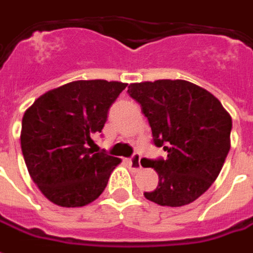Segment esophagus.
<instances>
[{
  "mask_svg": "<svg viewBox=\"0 0 253 253\" xmlns=\"http://www.w3.org/2000/svg\"><path fill=\"white\" fill-rule=\"evenodd\" d=\"M128 164L132 171H139L141 169V162H140V155H133L132 158L128 159Z\"/></svg>",
  "mask_w": 253,
  "mask_h": 253,
  "instance_id": "esophagus-1",
  "label": "esophagus"
}]
</instances>
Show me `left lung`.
<instances>
[{
    "mask_svg": "<svg viewBox=\"0 0 253 253\" xmlns=\"http://www.w3.org/2000/svg\"><path fill=\"white\" fill-rule=\"evenodd\" d=\"M128 94L140 103L154 144L168 151L166 159L148 161L159 182L144 196L168 207L192 203L221 173L230 150V114L211 92L187 80L132 83Z\"/></svg>",
    "mask_w": 253,
    "mask_h": 253,
    "instance_id": "1",
    "label": "left lung"
}]
</instances>
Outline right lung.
I'll return each mask as SVG.
<instances>
[{"label":"right lung","instance_id":"1","mask_svg":"<svg viewBox=\"0 0 253 253\" xmlns=\"http://www.w3.org/2000/svg\"><path fill=\"white\" fill-rule=\"evenodd\" d=\"M126 83L76 80L41 95L21 121L23 157L32 181L51 203L83 207L101 196L121 159L94 154L112 103Z\"/></svg>","mask_w":253,"mask_h":253}]
</instances>
